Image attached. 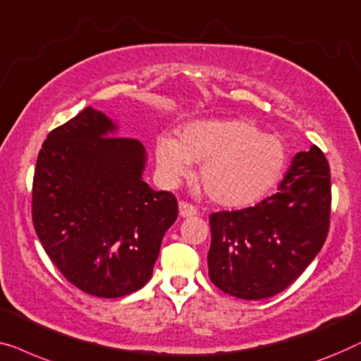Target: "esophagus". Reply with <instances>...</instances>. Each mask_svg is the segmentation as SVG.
Listing matches in <instances>:
<instances>
[{
    "instance_id": "34e87169",
    "label": "esophagus",
    "mask_w": 361,
    "mask_h": 361,
    "mask_svg": "<svg viewBox=\"0 0 361 361\" xmlns=\"http://www.w3.org/2000/svg\"><path fill=\"white\" fill-rule=\"evenodd\" d=\"M196 207L191 204V202L181 201L180 202V216L181 217H190V216H196Z\"/></svg>"
}]
</instances>
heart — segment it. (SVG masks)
I'll return each mask as SVG.
<instances>
[{
  "instance_id": "obj_1",
  "label": "heart",
  "mask_w": 361,
  "mask_h": 361,
  "mask_svg": "<svg viewBox=\"0 0 361 361\" xmlns=\"http://www.w3.org/2000/svg\"><path fill=\"white\" fill-rule=\"evenodd\" d=\"M160 173L176 183L201 164L200 185L206 196L224 207H247L265 197L286 169V149L278 137L263 134L245 119L195 121L180 132L157 139Z\"/></svg>"
}]
</instances>
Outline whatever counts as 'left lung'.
Returning <instances> with one entry per match:
<instances>
[{
  "label": "left lung",
  "mask_w": 361,
  "mask_h": 361,
  "mask_svg": "<svg viewBox=\"0 0 361 361\" xmlns=\"http://www.w3.org/2000/svg\"><path fill=\"white\" fill-rule=\"evenodd\" d=\"M276 195L209 216V278L233 298H271L321 252L331 226V170L324 152H299Z\"/></svg>",
  "instance_id": "left-lung-1"
}]
</instances>
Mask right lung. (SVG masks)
<instances>
[{"instance_id":"1","label":"right lung","mask_w":361,"mask_h":361,"mask_svg":"<svg viewBox=\"0 0 361 361\" xmlns=\"http://www.w3.org/2000/svg\"><path fill=\"white\" fill-rule=\"evenodd\" d=\"M114 130L106 114L85 108L47 135L32 181V222L45 253L96 298L144 286L178 217L173 192L142 180L144 145Z\"/></svg>"}]
</instances>
